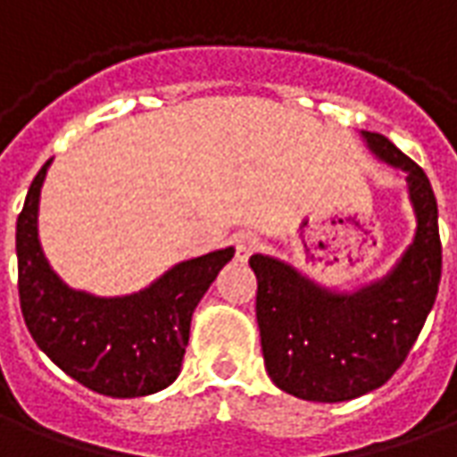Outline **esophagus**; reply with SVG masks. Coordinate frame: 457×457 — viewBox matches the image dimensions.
Segmentation results:
<instances>
[{"label":"esophagus","instance_id":"esophagus-1","mask_svg":"<svg viewBox=\"0 0 457 457\" xmlns=\"http://www.w3.org/2000/svg\"><path fill=\"white\" fill-rule=\"evenodd\" d=\"M235 249H237L239 262H247L259 249V237L252 235V232H239L237 237H235Z\"/></svg>","mask_w":457,"mask_h":457}]
</instances>
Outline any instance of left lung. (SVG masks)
I'll list each match as a JSON object with an SVG mask.
<instances>
[{"instance_id":"1","label":"left lung","mask_w":457,"mask_h":457,"mask_svg":"<svg viewBox=\"0 0 457 457\" xmlns=\"http://www.w3.org/2000/svg\"><path fill=\"white\" fill-rule=\"evenodd\" d=\"M377 159L406 173L416 235L396 267L337 294L274 257L254 254L257 323L271 382L306 402H350L382 386L421 333L441 281L438 205L421 166L392 141L362 131Z\"/></svg>"}]
</instances>
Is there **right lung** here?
<instances>
[{
	"mask_svg": "<svg viewBox=\"0 0 457 457\" xmlns=\"http://www.w3.org/2000/svg\"><path fill=\"white\" fill-rule=\"evenodd\" d=\"M48 166L51 161L36 173L16 220L19 301L29 333L93 392L131 399L166 389L180 372L193 311L235 249L180 262L129 296L75 291L51 269L38 242V198Z\"/></svg>",
	"mask_w": 457,
	"mask_h": 457,
	"instance_id": "right-lung-1",
	"label": "right lung"
}]
</instances>
